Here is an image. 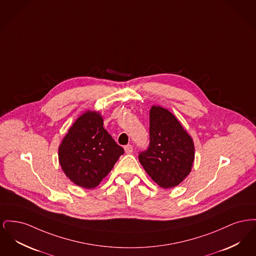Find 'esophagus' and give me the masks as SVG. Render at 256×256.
<instances>
[{"label": "esophagus", "mask_w": 256, "mask_h": 256, "mask_svg": "<svg viewBox=\"0 0 256 256\" xmlns=\"http://www.w3.org/2000/svg\"><path fill=\"white\" fill-rule=\"evenodd\" d=\"M124 152H126V154H132L134 152V148H132V145H126V146H124Z\"/></svg>", "instance_id": "1"}]
</instances>
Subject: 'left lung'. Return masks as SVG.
Here are the masks:
<instances>
[{
  "mask_svg": "<svg viewBox=\"0 0 256 256\" xmlns=\"http://www.w3.org/2000/svg\"><path fill=\"white\" fill-rule=\"evenodd\" d=\"M195 160L192 137L176 117L160 106L150 110V146L139 154L146 174L160 187L169 189L182 182Z\"/></svg>",
  "mask_w": 256,
  "mask_h": 256,
  "instance_id": "8db88e82",
  "label": "left lung"
}]
</instances>
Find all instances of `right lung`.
I'll list each match as a JSON object with an SVG mask.
<instances>
[{
	"label": "right lung",
	"mask_w": 256,
	"mask_h": 256,
	"mask_svg": "<svg viewBox=\"0 0 256 256\" xmlns=\"http://www.w3.org/2000/svg\"><path fill=\"white\" fill-rule=\"evenodd\" d=\"M104 128L100 112L88 110L69 128L58 148V161L76 185L93 189L110 174L124 154Z\"/></svg>",
	"instance_id": "obj_1"
}]
</instances>
